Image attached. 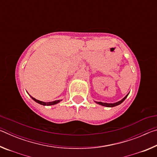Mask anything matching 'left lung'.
<instances>
[{"instance_id":"8db88e82","label":"left lung","mask_w":157,"mask_h":157,"mask_svg":"<svg viewBox=\"0 0 157 157\" xmlns=\"http://www.w3.org/2000/svg\"><path fill=\"white\" fill-rule=\"evenodd\" d=\"M129 95V94H127L124 98H123V99H122L121 100L118 101V102H115V103H106V102H96V101H95V102H96L97 104H98V105H102V106H105V107H116V106L119 105L120 104H121V103L123 102V101L126 99L127 97V95Z\"/></svg>"}]
</instances>
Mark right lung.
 Returning a JSON list of instances; mask_svg holds the SVG:
<instances>
[{"mask_svg":"<svg viewBox=\"0 0 157 157\" xmlns=\"http://www.w3.org/2000/svg\"><path fill=\"white\" fill-rule=\"evenodd\" d=\"M30 96L32 98V99H33V100L35 101L36 102L39 103V104L42 105H47V106H48V105H56V104H57V103H59V102H60V101H62V100H55V101H53V102H42V101H40V100H38L35 99V98H34L32 97L31 95H30Z\"/></svg>","mask_w":157,"mask_h":157,"instance_id":"obj_1","label":"right lung"}]
</instances>
